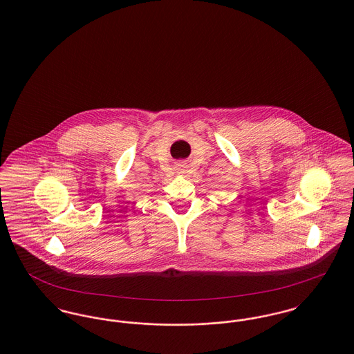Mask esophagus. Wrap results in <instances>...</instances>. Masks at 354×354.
Here are the masks:
<instances>
[{
    "label": "esophagus",
    "mask_w": 354,
    "mask_h": 354,
    "mask_svg": "<svg viewBox=\"0 0 354 354\" xmlns=\"http://www.w3.org/2000/svg\"><path fill=\"white\" fill-rule=\"evenodd\" d=\"M184 170H185V169H183V167H178V171H180V173H184Z\"/></svg>",
    "instance_id": "obj_1"
}]
</instances>
